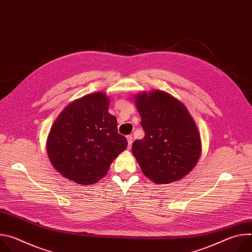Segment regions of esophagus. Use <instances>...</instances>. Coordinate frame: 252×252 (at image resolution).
Masks as SVG:
<instances>
[{
	"instance_id": "34e87169",
	"label": "esophagus",
	"mask_w": 252,
	"mask_h": 252,
	"mask_svg": "<svg viewBox=\"0 0 252 252\" xmlns=\"http://www.w3.org/2000/svg\"><path fill=\"white\" fill-rule=\"evenodd\" d=\"M126 139H127L128 149H130V147H131V145H132V136H131V135H127V136H126Z\"/></svg>"
}]
</instances>
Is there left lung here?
I'll return each mask as SVG.
<instances>
[{
    "label": "left lung",
    "instance_id": "1",
    "mask_svg": "<svg viewBox=\"0 0 252 252\" xmlns=\"http://www.w3.org/2000/svg\"><path fill=\"white\" fill-rule=\"evenodd\" d=\"M145 137L132 145L142 172L156 184H169L187 175L196 164L201 141L187 107L170 94L155 91L136 96Z\"/></svg>",
    "mask_w": 252,
    "mask_h": 252
}]
</instances>
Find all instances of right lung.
Returning a JSON list of instances; mask_svg holds the SVG:
<instances>
[{"mask_svg":"<svg viewBox=\"0 0 252 252\" xmlns=\"http://www.w3.org/2000/svg\"><path fill=\"white\" fill-rule=\"evenodd\" d=\"M110 100L102 93L83 96L65 106L55 121L47 140L53 166L80 185L95 184L113 160L127 147L109 114Z\"/></svg>","mask_w":252,"mask_h":252,"instance_id":"add662e5","label":"right lung"}]
</instances>
